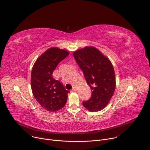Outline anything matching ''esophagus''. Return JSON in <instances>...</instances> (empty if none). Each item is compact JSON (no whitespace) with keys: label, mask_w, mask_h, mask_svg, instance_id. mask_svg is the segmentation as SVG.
I'll return each mask as SVG.
<instances>
[{"label":"esophagus","mask_w":150,"mask_h":150,"mask_svg":"<svg viewBox=\"0 0 150 150\" xmlns=\"http://www.w3.org/2000/svg\"><path fill=\"white\" fill-rule=\"evenodd\" d=\"M76 90H77V88L74 86V87H73V89H71V91H72V92H74V91H76Z\"/></svg>","instance_id":"obj_1"}]
</instances>
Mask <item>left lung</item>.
<instances>
[{
  "mask_svg": "<svg viewBox=\"0 0 150 150\" xmlns=\"http://www.w3.org/2000/svg\"><path fill=\"white\" fill-rule=\"evenodd\" d=\"M92 91L91 98L83 102L90 111L104 109L109 103L115 89L114 70L110 60L98 49L86 46L73 52Z\"/></svg>",
  "mask_w": 150,
  "mask_h": 150,
  "instance_id": "8db88e82",
  "label": "left lung"
}]
</instances>
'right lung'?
<instances>
[{
	"label": "right lung",
	"mask_w": 150,
	"mask_h": 150,
	"mask_svg": "<svg viewBox=\"0 0 150 150\" xmlns=\"http://www.w3.org/2000/svg\"><path fill=\"white\" fill-rule=\"evenodd\" d=\"M69 55L64 49L51 47L42 54L33 65L31 87L33 95L46 110L56 112L64 107L69 91L61 83L54 79L52 73L58 64Z\"/></svg>",
	"instance_id": "right-lung-1"
}]
</instances>
